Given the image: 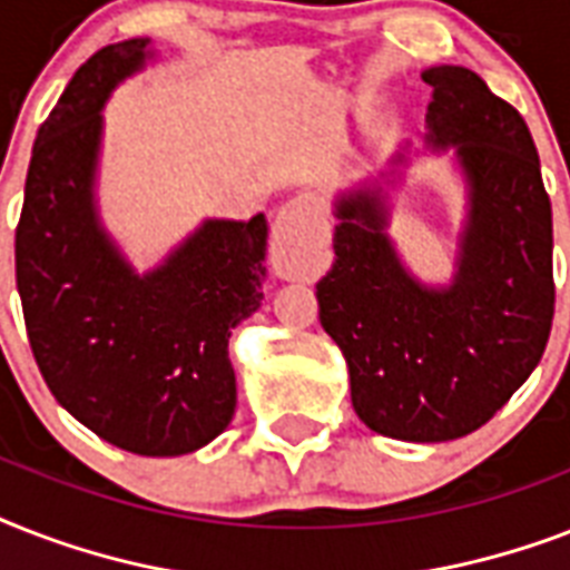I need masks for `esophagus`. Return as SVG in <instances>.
I'll return each instance as SVG.
<instances>
[{
  "mask_svg": "<svg viewBox=\"0 0 570 570\" xmlns=\"http://www.w3.org/2000/svg\"><path fill=\"white\" fill-rule=\"evenodd\" d=\"M322 224L325 218L311 197H295L277 209L272 224V263L277 275L286 281H307L316 275Z\"/></svg>",
  "mask_w": 570,
  "mask_h": 570,
  "instance_id": "34e87169",
  "label": "esophagus"
}]
</instances>
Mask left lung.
I'll return each mask as SVG.
<instances>
[{"mask_svg":"<svg viewBox=\"0 0 570 570\" xmlns=\"http://www.w3.org/2000/svg\"><path fill=\"white\" fill-rule=\"evenodd\" d=\"M425 147L452 150L464 224L450 284H425L390 236L399 147L387 171L334 197V266L320 322L348 366L352 405L373 432L455 441L485 425L539 366L553 322V215L523 118L473 70L438 65Z\"/></svg>","mask_w":570,"mask_h":570,"instance_id":"8db88e82","label":"left lung"}]
</instances>
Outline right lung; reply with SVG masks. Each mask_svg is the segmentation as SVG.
<instances>
[{"instance_id":"right-lung-1","label":"right lung","mask_w":570,"mask_h":570,"mask_svg":"<svg viewBox=\"0 0 570 570\" xmlns=\"http://www.w3.org/2000/svg\"><path fill=\"white\" fill-rule=\"evenodd\" d=\"M156 58L150 38L94 52L31 147L17 227V293L40 375L102 441L186 455L230 425L227 343L263 302L266 215L206 218L159 266L138 272L97 206L102 109Z\"/></svg>"}]
</instances>
